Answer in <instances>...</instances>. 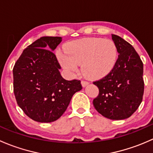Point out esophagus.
<instances>
[{
	"label": "esophagus",
	"instance_id": "obj_1",
	"mask_svg": "<svg viewBox=\"0 0 153 153\" xmlns=\"http://www.w3.org/2000/svg\"><path fill=\"white\" fill-rule=\"evenodd\" d=\"M81 84H82V86H84V87H85L86 85H88V84H89V82L86 81H81Z\"/></svg>",
	"mask_w": 153,
	"mask_h": 153
}]
</instances>
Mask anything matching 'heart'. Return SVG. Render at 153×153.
I'll list each match as a JSON object with an SVG mask.
<instances>
[{
  "mask_svg": "<svg viewBox=\"0 0 153 153\" xmlns=\"http://www.w3.org/2000/svg\"><path fill=\"white\" fill-rule=\"evenodd\" d=\"M57 57L69 73L78 71L82 64L84 75L92 79H100L109 75L116 65L118 48L109 39L87 38L69 42L65 50H58Z\"/></svg>",
  "mask_w": 153,
  "mask_h": 153,
  "instance_id": "1",
  "label": "heart"
}]
</instances>
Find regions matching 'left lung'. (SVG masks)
I'll use <instances>...</instances> for the list:
<instances>
[{
  "label": "left lung",
  "mask_w": 153,
  "mask_h": 153,
  "mask_svg": "<svg viewBox=\"0 0 153 153\" xmlns=\"http://www.w3.org/2000/svg\"><path fill=\"white\" fill-rule=\"evenodd\" d=\"M112 39L119 54L113 70L102 79L93 82L99 94L93 105L109 119L123 120L130 117L143 99L144 82L143 62L130 44L116 35Z\"/></svg>",
  "instance_id": "obj_1"
}]
</instances>
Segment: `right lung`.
I'll return each instance as SVG.
<instances>
[{
	"label": "right lung",
	"instance_id": "add662e5",
	"mask_svg": "<svg viewBox=\"0 0 153 153\" xmlns=\"http://www.w3.org/2000/svg\"><path fill=\"white\" fill-rule=\"evenodd\" d=\"M61 37H41L28 46L13 68L14 93L18 106L32 120L50 123L67 109L71 98L82 89L81 81L65 80L52 51Z\"/></svg>",
	"mask_w": 153,
	"mask_h": 153
}]
</instances>
